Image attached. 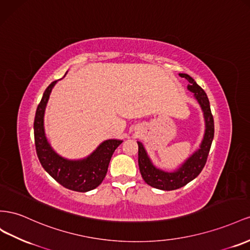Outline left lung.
I'll return each instance as SVG.
<instances>
[{"mask_svg": "<svg viewBox=\"0 0 250 250\" xmlns=\"http://www.w3.org/2000/svg\"><path fill=\"white\" fill-rule=\"evenodd\" d=\"M179 76L185 78L189 85L187 88L189 91L193 92L195 100L200 104L202 111L204 114L205 120V133L204 138L201 142L200 148L194 151L191 156L188 158L183 164H182L177 170L172 172L164 171L159 169L152 164L150 158L145 150L143 144L138 142L139 145V168L142 174V178L148 185L151 187L158 188L161 190H174L185 186L189 183L190 181L195 179L203 169L209 150H210L211 143L214 136V123L213 117L210 110V105H209V100L206 96L205 91L195 83V81L186 73H179Z\"/></svg>", "mask_w": 250, "mask_h": 250, "instance_id": "8db88e82", "label": "left lung"}]
</instances>
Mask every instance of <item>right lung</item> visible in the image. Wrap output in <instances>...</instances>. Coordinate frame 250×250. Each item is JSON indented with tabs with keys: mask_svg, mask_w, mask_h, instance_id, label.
Segmentation results:
<instances>
[{
	"mask_svg": "<svg viewBox=\"0 0 250 250\" xmlns=\"http://www.w3.org/2000/svg\"><path fill=\"white\" fill-rule=\"evenodd\" d=\"M57 82L58 81H55L47 87L36 111L33 130L37 154L44 169L58 183L70 190L86 192L94 189L102 183L112 153L123 141L106 140L90 156L82 160H68L58 154L47 141L44 130L45 108L50 92Z\"/></svg>",
	"mask_w": 250,
	"mask_h": 250,
	"instance_id": "obj_1",
	"label": "right lung"
}]
</instances>
